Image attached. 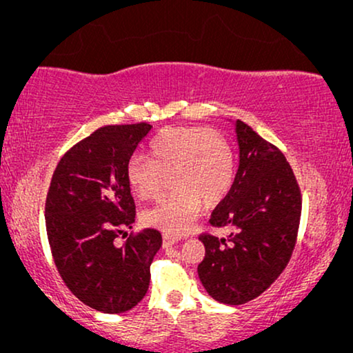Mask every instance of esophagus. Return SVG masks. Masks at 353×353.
I'll return each instance as SVG.
<instances>
[{"label":"esophagus","instance_id":"1","mask_svg":"<svg viewBox=\"0 0 353 353\" xmlns=\"http://www.w3.org/2000/svg\"><path fill=\"white\" fill-rule=\"evenodd\" d=\"M180 238L178 236H172V234H163V245H172V244H176Z\"/></svg>","mask_w":353,"mask_h":353}]
</instances>
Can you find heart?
<instances>
[{"mask_svg":"<svg viewBox=\"0 0 353 353\" xmlns=\"http://www.w3.org/2000/svg\"><path fill=\"white\" fill-rule=\"evenodd\" d=\"M148 156L127 163L130 190L139 199H154L172 176V192L143 214L144 223L180 234L190 228L201 207H215L233 186L236 162L228 139L204 127H170L149 143Z\"/></svg>","mask_w":353,"mask_h":353,"instance_id":"b5f03b06","label":"heart"}]
</instances>
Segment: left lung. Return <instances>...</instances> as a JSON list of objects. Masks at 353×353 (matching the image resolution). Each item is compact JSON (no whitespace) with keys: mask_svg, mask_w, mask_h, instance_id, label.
Listing matches in <instances>:
<instances>
[{"mask_svg":"<svg viewBox=\"0 0 353 353\" xmlns=\"http://www.w3.org/2000/svg\"><path fill=\"white\" fill-rule=\"evenodd\" d=\"M239 167L228 196L212 212L210 225L226 238L201 234L205 257L197 267L210 297L241 305L272 286L291 259L302 197L284 154L236 120Z\"/></svg>","mask_w":353,"mask_h":353,"instance_id":"left-lung-1","label":"left lung"}]
</instances>
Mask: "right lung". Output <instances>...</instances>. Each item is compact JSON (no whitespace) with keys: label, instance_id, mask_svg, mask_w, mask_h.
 <instances>
[{"label":"right lung","instance_id":"1","mask_svg":"<svg viewBox=\"0 0 353 353\" xmlns=\"http://www.w3.org/2000/svg\"><path fill=\"white\" fill-rule=\"evenodd\" d=\"M151 125H108L69 149L57 163L45 220L52 259L65 286L85 305L123 313L143 301L162 234L146 228L115 244L134 223L127 163Z\"/></svg>","mask_w":353,"mask_h":353}]
</instances>
